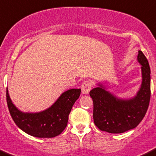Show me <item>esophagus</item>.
<instances>
[{"instance_id":"obj_1","label":"esophagus","mask_w":156,"mask_h":156,"mask_svg":"<svg viewBox=\"0 0 156 156\" xmlns=\"http://www.w3.org/2000/svg\"><path fill=\"white\" fill-rule=\"evenodd\" d=\"M92 87V83L90 81H85L81 85V93L83 94H88L91 91Z\"/></svg>"}]
</instances>
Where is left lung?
Returning <instances> with one entry per match:
<instances>
[{"instance_id":"1","label":"left lung","mask_w":156,"mask_h":156,"mask_svg":"<svg viewBox=\"0 0 156 156\" xmlns=\"http://www.w3.org/2000/svg\"><path fill=\"white\" fill-rule=\"evenodd\" d=\"M137 60L142 65V84L134 97L119 98L101 83H98V86L90 91L94 104V125L101 131L123 133L135 129L145 117L150 101L151 71L142 51H139Z\"/></svg>"}]
</instances>
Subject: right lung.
Instances as JSON below:
<instances>
[{
  "instance_id": "add662e5",
  "label": "right lung",
  "mask_w": 156,
  "mask_h": 156,
  "mask_svg": "<svg viewBox=\"0 0 156 156\" xmlns=\"http://www.w3.org/2000/svg\"><path fill=\"white\" fill-rule=\"evenodd\" d=\"M80 88L65 91L48 108L39 112H23L14 105L7 88V103L10 114L18 128L37 138H53L66 128L72 106L79 98Z\"/></svg>"
}]
</instances>
